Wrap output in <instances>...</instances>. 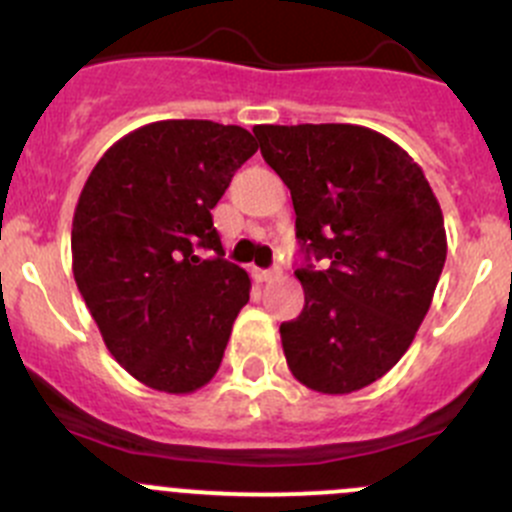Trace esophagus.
I'll list each match as a JSON object with an SVG mask.
<instances>
[{"label":"esophagus","mask_w":512,"mask_h":512,"mask_svg":"<svg viewBox=\"0 0 512 512\" xmlns=\"http://www.w3.org/2000/svg\"><path fill=\"white\" fill-rule=\"evenodd\" d=\"M280 275V270H277V267H272V270H255V277L260 282H270V280H275V277Z\"/></svg>","instance_id":"1"}]
</instances>
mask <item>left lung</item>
<instances>
[{"label": "left lung", "instance_id": "left-lung-1", "mask_svg": "<svg viewBox=\"0 0 512 512\" xmlns=\"http://www.w3.org/2000/svg\"><path fill=\"white\" fill-rule=\"evenodd\" d=\"M267 165L290 187L305 307L282 322L292 375L345 395L413 342L443 272V212L413 157L357 124H260Z\"/></svg>", "mask_w": 512, "mask_h": 512}]
</instances>
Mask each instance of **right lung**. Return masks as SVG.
<instances>
[{"mask_svg":"<svg viewBox=\"0 0 512 512\" xmlns=\"http://www.w3.org/2000/svg\"><path fill=\"white\" fill-rule=\"evenodd\" d=\"M255 152L237 124L165 119L114 142L84 182L74 280L107 350L147 388L195 393L220 367L250 277L222 257L212 207Z\"/></svg>","mask_w":512,"mask_h":512,"instance_id":"add662e5","label":"right lung"}]
</instances>
